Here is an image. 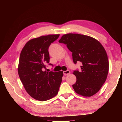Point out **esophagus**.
Instances as JSON below:
<instances>
[{
  "mask_svg": "<svg viewBox=\"0 0 122 122\" xmlns=\"http://www.w3.org/2000/svg\"><path fill=\"white\" fill-rule=\"evenodd\" d=\"M70 73V71L69 70H66V71H63V74L64 76H66V75H68Z\"/></svg>",
  "mask_w": 122,
  "mask_h": 122,
  "instance_id": "1",
  "label": "esophagus"
}]
</instances>
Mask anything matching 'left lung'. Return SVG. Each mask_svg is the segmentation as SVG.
Segmentation results:
<instances>
[{
	"instance_id": "obj_1",
	"label": "left lung",
	"mask_w": 122,
	"mask_h": 122,
	"mask_svg": "<svg viewBox=\"0 0 122 122\" xmlns=\"http://www.w3.org/2000/svg\"><path fill=\"white\" fill-rule=\"evenodd\" d=\"M59 42L64 43L72 52L74 64L81 62V70L73 71L76 81L72 85L77 94L91 97L100 90L107 78L109 63L107 52L99 41L89 36L68 33Z\"/></svg>"
}]
</instances>
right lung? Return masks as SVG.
<instances>
[{
  "label": "right lung",
  "instance_id": "1",
  "mask_svg": "<svg viewBox=\"0 0 122 122\" xmlns=\"http://www.w3.org/2000/svg\"><path fill=\"white\" fill-rule=\"evenodd\" d=\"M60 35H50L32 39L21 52L18 72L27 92L35 99L45 101L58 94L63 71L46 72L50 61L49 47ZM49 65L52 66L51 63Z\"/></svg>",
  "mask_w": 122,
  "mask_h": 122
}]
</instances>
